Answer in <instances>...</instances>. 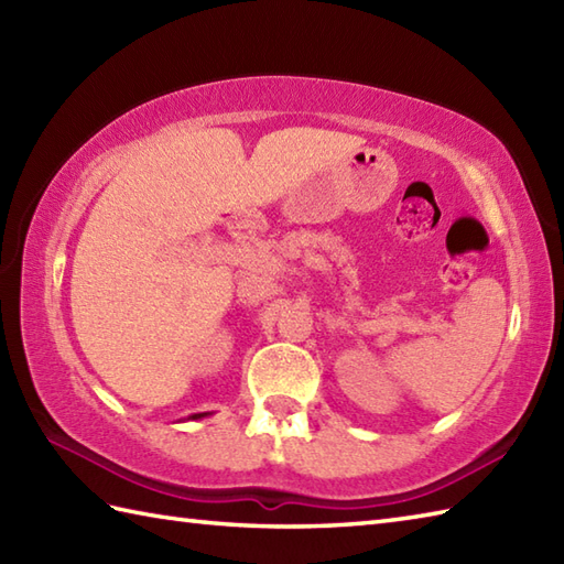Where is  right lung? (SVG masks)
<instances>
[{
    "instance_id": "obj_1",
    "label": "right lung",
    "mask_w": 564,
    "mask_h": 564,
    "mask_svg": "<svg viewBox=\"0 0 564 564\" xmlns=\"http://www.w3.org/2000/svg\"><path fill=\"white\" fill-rule=\"evenodd\" d=\"M198 416H203V414H194V419H198Z\"/></svg>"
}]
</instances>
